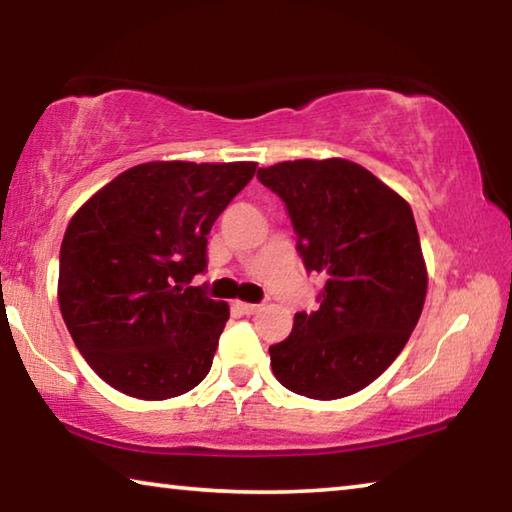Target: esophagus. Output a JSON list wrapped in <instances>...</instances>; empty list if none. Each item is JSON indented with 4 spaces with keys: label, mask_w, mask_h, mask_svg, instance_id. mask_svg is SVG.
<instances>
[{
    "label": "esophagus",
    "mask_w": 512,
    "mask_h": 512,
    "mask_svg": "<svg viewBox=\"0 0 512 512\" xmlns=\"http://www.w3.org/2000/svg\"><path fill=\"white\" fill-rule=\"evenodd\" d=\"M237 309L241 311V314H246V316H253V314H257L259 309V305H253V302H237Z\"/></svg>",
    "instance_id": "1"
}]
</instances>
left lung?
<instances>
[{"label":"left lung","instance_id":"8db88e82","mask_svg":"<svg viewBox=\"0 0 512 512\" xmlns=\"http://www.w3.org/2000/svg\"><path fill=\"white\" fill-rule=\"evenodd\" d=\"M257 178L287 203L307 271L325 277L320 307L268 348L273 375L311 400L348 397L391 366L422 314L429 277L411 205L343 158L277 162Z\"/></svg>","mask_w":512,"mask_h":512}]
</instances>
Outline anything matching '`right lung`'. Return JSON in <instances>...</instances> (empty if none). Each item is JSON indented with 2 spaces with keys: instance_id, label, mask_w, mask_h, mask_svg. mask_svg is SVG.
<instances>
[{
  "instance_id": "1",
  "label": "right lung",
  "mask_w": 512,
  "mask_h": 512,
  "mask_svg": "<svg viewBox=\"0 0 512 512\" xmlns=\"http://www.w3.org/2000/svg\"><path fill=\"white\" fill-rule=\"evenodd\" d=\"M257 162H144L92 194L60 246L58 305L97 375L137 400H169L212 368L228 302L189 287L207 235Z\"/></svg>"
}]
</instances>
